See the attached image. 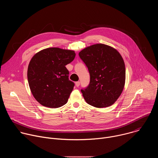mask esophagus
Segmentation results:
<instances>
[{
	"label": "esophagus",
	"instance_id": "obj_1",
	"mask_svg": "<svg viewBox=\"0 0 158 158\" xmlns=\"http://www.w3.org/2000/svg\"><path fill=\"white\" fill-rule=\"evenodd\" d=\"M76 87H79L80 85V82L79 81H77L76 82Z\"/></svg>",
	"mask_w": 158,
	"mask_h": 158
}]
</instances>
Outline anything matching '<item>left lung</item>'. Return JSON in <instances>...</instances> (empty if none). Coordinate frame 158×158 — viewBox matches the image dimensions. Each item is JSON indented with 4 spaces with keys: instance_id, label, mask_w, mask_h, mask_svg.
<instances>
[{
    "instance_id": "left-lung-1",
    "label": "left lung",
    "mask_w": 158,
    "mask_h": 158,
    "mask_svg": "<svg viewBox=\"0 0 158 158\" xmlns=\"http://www.w3.org/2000/svg\"><path fill=\"white\" fill-rule=\"evenodd\" d=\"M79 56L90 74V82L81 89L87 104L96 107L113 104L121 94L126 79L124 60L115 49L102 44L82 50Z\"/></svg>"
}]
</instances>
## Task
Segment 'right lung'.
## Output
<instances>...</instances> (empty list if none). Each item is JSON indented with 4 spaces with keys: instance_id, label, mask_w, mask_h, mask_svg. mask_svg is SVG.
<instances>
[{
    "instance_id": "1",
    "label": "right lung",
    "mask_w": 158,
    "mask_h": 158,
    "mask_svg": "<svg viewBox=\"0 0 158 158\" xmlns=\"http://www.w3.org/2000/svg\"><path fill=\"white\" fill-rule=\"evenodd\" d=\"M75 56L73 51L51 48L40 51L31 59L28 82L32 95L41 105L57 108L67 103L74 83L69 79L65 65Z\"/></svg>"
}]
</instances>
